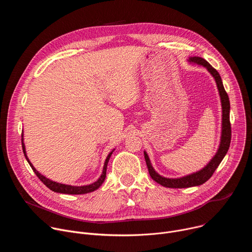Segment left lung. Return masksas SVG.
Returning a JSON list of instances; mask_svg holds the SVG:
<instances>
[{
  "label": "left lung",
  "instance_id": "left-lung-1",
  "mask_svg": "<svg viewBox=\"0 0 252 252\" xmlns=\"http://www.w3.org/2000/svg\"><path fill=\"white\" fill-rule=\"evenodd\" d=\"M189 63H197L200 64L204 67L207 68V70L210 73V75L214 78L215 83L218 85L219 93L220 95L221 99V106H222V130H221V137H220V148L215 154V156L212 158V159L199 171L193 172L191 174L179 177V178H167L164 176H161L158 174L153 167L151 160L149 158V156L146 152H143L145 154V158L146 162L148 165V169L150 172V175L154 179L155 182L159 184L162 187L165 188H170V189H186V188H191V187H196L203 185L205 182H207L208 179L211 177L213 172L215 171L225 157V155L228 152L229 146H230V140H231V126H230V121H229V111H230V103H229V98L227 95V93L224 90L221 78L219 74V71L212 67L204 59L200 57H190L188 60Z\"/></svg>",
  "mask_w": 252,
  "mask_h": 252
}]
</instances>
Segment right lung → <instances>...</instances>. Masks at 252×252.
I'll return each instance as SVG.
<instances>
[{
	"mask_svg": "<svg viewBox=\"0 0 252 252\" xmlns=\"http://www.w3.org/2000/svg\"><path fill=\"white\" fill-rule=\"evenodd\" d=\"M23 136V135H22ZM22 147H23V152H24V155L29 162V164L31 165L32 169L33 170V172L35 173V175H37L40 181L47 187L49 188L51 190L55 191V192H59V193H66V194H85V193H89V192H92L95 189H97L101 184L104 182V178H105V174H106V167H107V162H109V159L113 154L110 153L109 156H107L105 161H104V165H103V169H102V173L101 175L99 176V178L97 179V181L92 185H89V186H83V187H73V186H67V185H63V184H59V183H56V182H53L51 181V179L47 178L46 176H44L43 174H41L37 169H35L33 167V165L31 163V161L29 160L28 157H27V154H26V149H25V145H24V141H23V137H22Z\"/></svg>",
	"mask_w": 252,
	"mask_h": 252,
	"instance_id": "obj_1",
	"label": "right lung"
}]
</instances>
